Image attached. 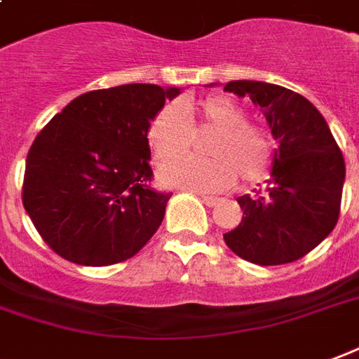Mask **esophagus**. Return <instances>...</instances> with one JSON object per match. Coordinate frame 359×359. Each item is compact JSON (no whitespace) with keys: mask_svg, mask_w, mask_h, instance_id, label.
I'll return each mask as SVG.
<instances>
[{"mask_svg":"<svg viewBox=\"0 0 359 359\" xmlns=\"http://www.w3.org/2000/svg\"><path fill=\"white\" fill-rule=\"evenodd\" d=\"M201 198H203V203H205L206 206H216L219 203V198H214V197H206V195H201Z\"/></svg>","mask_w":359,"mask_h":359,"instance_id":"1","label":"esophagus"}]
</instances>
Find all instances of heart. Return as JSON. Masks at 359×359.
<instances>
[{"mask_svg": "<svg viewBox=\"0 0 359 359\" xmlns=\"http://www.w3.org/2000/svg\"><path fill=\"white\" fill-rule=\"evenodd\" d=\"M191 131L212 132L205 144L208 159L175 158L189 148ZM147 137L156 161L177 159L161 166L158 176L166 187L218 193L227 189L235 176L247 185L260 182L271 164L268 133L260 126L248 124L245 111L226 97H208L182 109L164 104L151 120Z\"/></svg>", "mask_w": 359, "mask_h": 359, "instance_id": "1", "label": "heart"}]
</instances>
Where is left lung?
<instances>
[{"instance_id": "8db88e82", "label": "left lung", "mask_w": 359, "mask_h": 359, "mask_svg": "<svg viewBox=\"0 0 359 359\" xmlns=\"http://www.w3.org/2000/svg\"><path fill=\"white\" fill-rule=\"evenodd\" d=\"M224 91L250 97L279 143L268 189L260 197L237 198L243 219L224 241L258 266L294 262L318 247L339 219L346 176L341 149L321 112L300 93L256 80L227 82Z\"/></svg>"}]
</instances>
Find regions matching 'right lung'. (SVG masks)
Returning a JSON list of instances; mask_svg holds the SVG:
<instances>
[{"mask_svg": "<svg viewBox=\"0 0 359 359\" xmlns=\"http://www.w3.org/2000/svg\"><path fill=\"white\" fill-rule=\"evenodd\" d=\"M180 93L154 83L88 91L38 133L26 156L22 205L65 260L124 262L158 229L172 193L151 187L147 130Z\"/></svg>", "mask_w": 359, "mask_h": 359, "instance_id": "right-lung-1", "label": "right lung"}]
</instances>
